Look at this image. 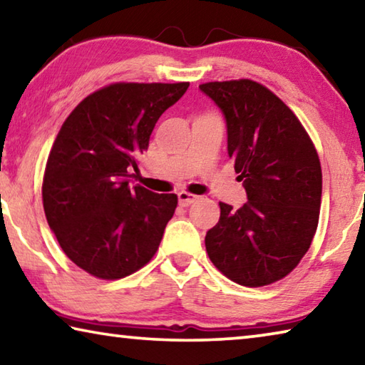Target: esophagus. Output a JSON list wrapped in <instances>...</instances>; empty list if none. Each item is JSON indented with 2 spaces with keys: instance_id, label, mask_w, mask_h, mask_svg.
<instances>
[{
  "instance_id": "1",
  "label": "esophagus",
  "mask_w": 365,
  "mask_h": 365,
  "mask_svg": "<svg viewBox=\"0 0 365 365\" xmlns=\"http://www.w3.org/2000/svg\"><path fill=\"white\" fill-rule=\"evenodd\" d=\"M196 200H197V196L187 193V191H180V193H178V205L183 206V207L190 206L191 202H195Z\"/></svg>"
}]
</instances>
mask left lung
Returning a JSON list of instances; mask_svg holds the SVG:
<instances>
[{"instance_id":"obj_1","label":"left lung","mask_w":365,"mask_h":365,"mask_svg":"<svg viewBox=\"0 0 365 365\" xmlns=\"http://www.w3.org/2000/svg\"><path fill=\"white\" fill-rule=\"evenodd\" d=\"M200 90L225 117L228 156L248 196L240 209L220 202L206 251L238 285H270L299 264L317 230V151L293 110L261 83L209 82Z\"/></svg>"}]
</instances>
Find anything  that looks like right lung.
<instances>
[{
	"mask_svg": "<svg viewBox=\"0 0 365 365\" xmlns=\"http://www.w3.org/2000/svg\"><path fill=\"white\" fill-rule=\"evenodd\" d=\"M188 86H104L72 110L54 140L41 188L48 225L66 256L98 279H123L159 248L177 195L130 182L158 119Z\"/></svg>",
	"mask_w": 365,
	"mask_h": 365,
	"instance_id": "1",
	"label": "right lung"
}]
</instances>
